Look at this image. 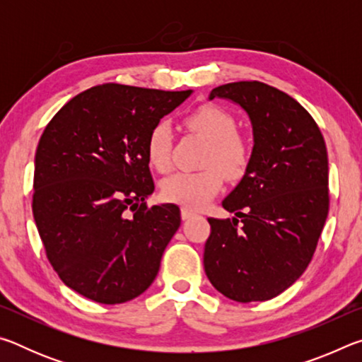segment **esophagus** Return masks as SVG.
I'll list each match as a JSON object with an SVG mask.
<instances>
[{
  "label": "esophagus",
  "instance_id": "obj_1",
  "mask_svg": "<svg viewBox=\"0 0 362 362\" xmlns=\"http://www.w3.org/2000/svg\"><path fill=\"white\" fill-rule=\"evenodd\" d=\"M180 216H182V218H183V220H187V218H189V217H193V216H194V211L188 209V207H182V209H180Z\"/></svg>",
  "mask_w": 362,
  "mask_h": 362
}]
</instances>
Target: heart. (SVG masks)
<instances>
[{
	"label": "heart",
	"mask_w": 362,
	"mask_h": 362,
	"mask_svg": "<svg viewBox=\"0 0 362 362\" xmlns=\"http://www.w3.org/2000/svg\"><path fill=\"white\" fill-rule=\"evenodd\" d=\"M183 122L189 131L209 142L203 159V166L207 168L198 173H177L168 177L161 185V194L169 203L199 209L222 188L221 170L230 180H238L246 174L250 153L244 139L236 134V119L223 108L203 105L189 113ZM145 150L150 166L159 173H168L173 164V131L166 121H159L151 127Z\"/></svg>",
	"instance_id": "obj_1"
}]
</instances>
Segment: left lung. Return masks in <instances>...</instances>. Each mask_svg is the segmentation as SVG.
I'll return each mask as SVG.
<instances>
[{
	"instance_id": "obj_1",
	"label": "left lung",
	"mask_w": 362,
	"mask_h": 362,
	"mask_svg": "<svg viewBox=\"0 0 362 362\" xmlns=\"http://www.w3.org/2000/svg\"><path fill=\"white\" fill-rule=\"evenodd\" d=\"M228 99L249 115L254 148L243 180L223 199L238 219L207 218L204 272L235 302L279 296L310 265L329 212V163L311 115L273 86L228 83L209 99Z\"/></svg>"
}]
</instances>
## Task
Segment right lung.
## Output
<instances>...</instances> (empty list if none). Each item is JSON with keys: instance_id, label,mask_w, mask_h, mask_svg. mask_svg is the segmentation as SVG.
Segmentation results:
<instances>
[{"instance_id": "add662e5", "label": "right lung", "mask_w": 362, "mask_h": 362, "mask_svg": "<svg viewBox=\"0 0 362 362\" xmlns=\"http://www.w3.org/2000/svg\"><path fill=\"white\" fill-rule=\"evenodd\" d=\"M192 94L107 83L54 115L35 155L33 217L59 278L115 305L155 281L180 226L175 204L146 206L155 189L146 137Z\"/></svg>"}]
</instances>
